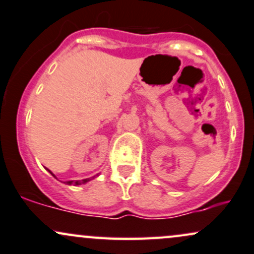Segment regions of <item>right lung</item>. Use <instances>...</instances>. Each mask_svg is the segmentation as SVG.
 Listing matches in <instances>:
<instances>
[{"mask_svg":"<svg viewBox=\"0 0 254 254\" xmlns=\"http://www.w3.org/2000/svg\"><path fill=\"white\" fill-rule=\"evenodd\" d=\"M49 172H50V170H49ZM51 174H53V173H51ZM93 178H95V176H93ZM93 178H91V179H93ZM91 179H85V180H78V181H68L67 184L68 185H75V186H76V185H81V184H85V182L90 181Z\"/></svg>","mask_w":254,"mask_h":254,"instance_id":"right-lung-1","label":"right lung"}]
</instances>
